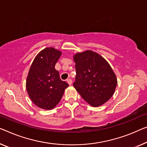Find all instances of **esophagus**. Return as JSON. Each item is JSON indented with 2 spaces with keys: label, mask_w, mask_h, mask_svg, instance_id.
<instances>
[{
  "label": "esophagus",
  "mask_w": 147,
  "mask_h": 147,
  "mask_svg": "<svg viewBox=\"0 0 147 147\" xmlns=\"http://www.w3.org/2000/svg\"><path fill=\"white\" fill-rule=\"evenodd\" d=\"M67 82H68V84H69V85H71L72 83H73V80H72L71 78H69V79L67 80Z\"/></svg>",
  "instance_id": "34e87169"
}]
</instances>
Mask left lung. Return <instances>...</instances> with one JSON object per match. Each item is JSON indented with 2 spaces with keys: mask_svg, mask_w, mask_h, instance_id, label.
Segmentation results:
<instances>
[{
  "mask_svg": "<svg viewBox=\"0 0 147 147\" xmlns=\"http://www.w3.org/2000/svg\"><path fill=\"white\" fill-rule=\"evenodd\" d=\"M76 78L73 86L93 107L102 106L114 94L117 81L107 61L97 53L87 50L74 55Z\"/></svg>",
  "mask_w": 147,
  "mask_h": 147,
  "instance_id": "8db88e82",
  "label": "left lung"
}]
</instances>
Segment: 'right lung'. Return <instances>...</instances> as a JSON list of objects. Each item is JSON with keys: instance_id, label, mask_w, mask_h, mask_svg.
Returning a JSON list of instances; mask_svg holds the SVG:
<instances>
[{"instance_id": "1", "label": "right lung", "mask_w": 147, "mask_h": 147, "mask_svg": "<svg viewBox=\"0 0 147 147\" xmlns=\"http://www.w3.org/2000/svg\"><path fill=\"white\" fill-rule=\"evenodd\" d=\"M61 52L53 47H47L35 57L26 80V89L33 103L39 108L51 109L59 104L69 86L60 78L55 65Z\"/></svg>"}]
</instances>
